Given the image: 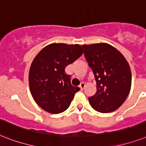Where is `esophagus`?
Instances as JSON below:
<instances>
[{"label": "esophagus", "instance_id": "esophagus-1", "mask_svg": "<svg viewBox=\"0 0 146 146\" xmlns=\"http://www.w3.org/2000/svg\"><path fill=\"white\" fill-rule=\"evenodd\" d=\"M86 86V83H84V82H82V83H80V88L81 90H83V89H84V87H85Z\"/></svg>", "mask_w": 146, "mask_h": 146}]
</instances>
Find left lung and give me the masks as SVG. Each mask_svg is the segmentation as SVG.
Listing matches in <instances>:
<instances>
[{
	"mask_svg": "<svg viewBox=\"0 0 146 146\" xmlns=\"http://www.w3.org/2000/svg\"><path fill=\"white\" fill-rule=\"evenodd\" d=\"M82 47L96 82V93L88 98L91 106L100 113L115 111L125 102L131 89L132 74L127 60L108 43Z\"/></svg>",
	"mask_w": 146,
	"mask_h": 146,
	"instance_id": "obj_1",
	"label": "left lung"
}]
</instances>
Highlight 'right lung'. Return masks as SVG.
<instances>
[{
    "instance_id": "add662e5",
    "label": "right lung",
    "mask_w": 146,
    "mask_h": 146,
    "mask_svg": "<svg viewBox=\"0 0 146 146\" xmlns=\"http://www.w3.org/2000/svg\"><path fill=\"white\" fill-rule=\"evenodd\" d=\"M83 53L79 44L51 43L33 59L29 72L30 90L43 110L58 114L68 109L80 88L72 86L65 68Z\"/></svg>"
}]
</instances>
